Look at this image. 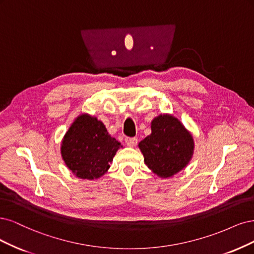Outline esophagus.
I'll list each match as a JSON object with an SVG mask.
<instances>
[{"instance_id":"esophagus-1","label":"esophagus","mask_w":254,"mask_h":254,"mask_svg":"<svg viewBox=\"0 0 254 254\" xmlns=\"http://www.w3.org/2000/svg\"><path fill=\"white\" fill-rule=\"evenodd\" d=\"M138 142V139L136 137H127L126 138V143L127 146H135Z\"/></svg>"}]
</instances>
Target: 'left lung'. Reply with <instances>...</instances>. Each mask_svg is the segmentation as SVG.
<instances>
[{
    "label": "left lung",
    "instance_id": "1",
    "mask_svg": "<svg viewBox=\"0 0 254 254\" xmlns=\"http://www.w3.org/2000/svg\"><path fill=\"white\" fill-rule=\"evenodd\" d=\"M152 134L139 142L149 169L160 177H170L189 163L193 154V138L171 115L152 121Z\"/></svg>",
    "mask_w": 254,
    "mask_h": 254
}]
</instances>
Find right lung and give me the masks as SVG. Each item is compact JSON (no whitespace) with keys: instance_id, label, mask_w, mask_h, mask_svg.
Here are the masks:
<instances>
[{"instance_id":"1","label":"right lung","mask_w":254,"mask_h":254,"mask_svg":"<svg viewBox=\"0 0 254 254\" xmlns=\"http://www.w3.org/2000/svg\"><path fill=\"white\" fill-rule=\"evenodd\" d=\"M120 146V142L109 135L101 121L81 115L65 134L61 154L77 177L94 179L108 171Z\"/></svg>"}]
</instances>
